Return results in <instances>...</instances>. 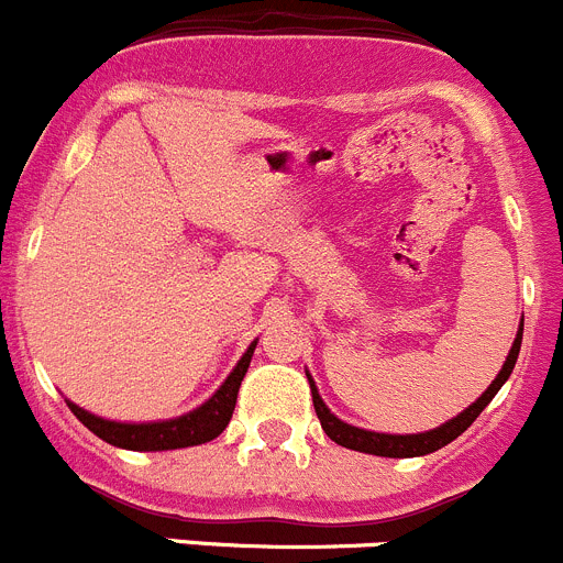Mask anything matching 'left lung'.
<instances>
[{
  "mask_svg": "<svg viewBox=\"0 0 563 563\" xmlns=\"http://www.w3.org/2000/svg\"><path fill=\"white\" fill-rule=\"evenodd\" d=\"M519 345H522V318H519V329L517 336L511 342V351H508L506 362H503L500 373L495 376V382L486 387V393L481 395L475 404H470L462 415H456L453 420L442 422V426L431 428V431H420V433H378V431H367V428H356L351 422L340 420L329 406L323 404L320 398L318 387H314L312 376H309V387H312V404L314 411H318V420L323 426V431L329 433L331 442L342 448H351V451L358 453H371V456H387V459H411V456H426V453L439 451V448H445L448 442H453L456 437H462L470 426H473L475 417L489 406V400L500 393L503 384L508 382L511 376L514 365H517L519 356Z\"/></svg>",
  "mask_w": 563,
  "mask_h": 563,
  "instance_id": "obj_1",
  "label": "left lung"
}]
</instances>
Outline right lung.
<instances>
[{
    "mask_svg": "<svg viewBox=\"0 0 563 563\" xmlns=\"http://www.w3.org/2000/svg\"><path fill=\"white\" fill-rule=\"evenodd\" d=\"M256 340L245 347V353L240 356V362L234 365V371L229 373L227 382L212 393L210 400H205L201 406H196L192 411L179 417H170V420H154V422H121V420H107V417L93 415V411L82 409L74 400L66 398L68 409L77 415V420L82 426H88L90 431L99 439L110 442L115 448H124V451H176V448H192L205 445L210 439H216L223 428L232 420L234 404H238V389L240 382L245 378L251 365V356H254Z\"/></svg>",
    "mask_w": 563,
    "mask_h": 563,
    "instance_id": "add662e5",
    "label": "right lung"
}]
</instances>
